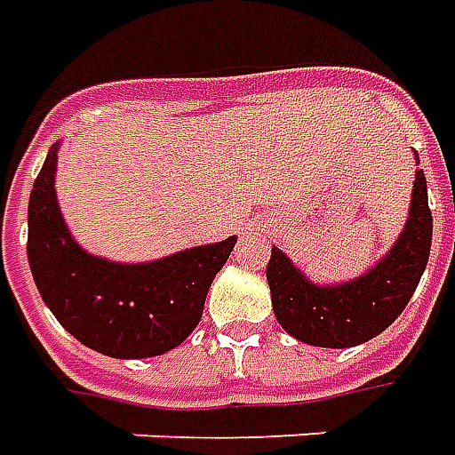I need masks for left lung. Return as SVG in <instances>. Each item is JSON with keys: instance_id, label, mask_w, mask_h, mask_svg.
I'll return each mask as SVG.
<instances>
[{"instance_id": "obj_1", "label": "left lung", "mask_w": 455, "mask_h": 455, "mask_svg": "<svg viewBox=\"0 0 455 455\" xmlns=\"http://www.w3.org/2000/svg\"><path fill=\"white\" fill-rule=\"evenodd\" d=\"M434 220L428 211L427 176L414 171L409 215L399 237L367 272L355 279L311 282L279 247H272L267 282L279 325L296 340L315 347H353L379 336L397 321L431 252Z\"/></svg>"}]
</instances>
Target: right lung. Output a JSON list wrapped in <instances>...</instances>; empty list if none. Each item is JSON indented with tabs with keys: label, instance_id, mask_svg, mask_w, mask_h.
<instances>
[{
	"label": "right lung",
	"instance_id": "right-lung-1",
	"mask_svg": "<svg viewBox=\"0 0 455 455\" xmlns=\"http://www.w3.org/2000/svg\"><path fill=\"white\" fill-rule=\"evenodd\" d=\"M60 144L48 149L28 198V267L44 304L83 346L119 360L169 353L191 336L215 274L237 237L151 262H115L70 235L56 196Z\"/></svg>",
	"mask_w": 455,
	"mask_h": 455
}]
</instances>
